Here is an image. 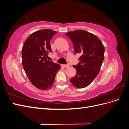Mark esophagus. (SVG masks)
I'll list each match as a JSON object with an SVG mask.
<instances>
[{
	"label": "esophagus",
	"instance_id": "34e87169",
	"mask_svg": "<svg viewBox=\"0 0 129 129\" xmlns=\"http://www.w3.org/2000/svg\"><path fill=\"white\" fill-rule=\"evenodd\" d=\"M62 66L64 68H68L69 67V64H62Z\"/></svg>",
	"mask_w": 129,
	"mask_h": 129
}]
</instances>
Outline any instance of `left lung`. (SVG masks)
Segmentation results:
<instances>
[{
	"instance_id": "1",
	"label": "left lung",
	"mask_w": 129,
	"mask_h": 129,
	"mask_svg": "<svg viewBox=\"0 0 129 129\" xmlns=\"http://www.w3.org/2000/svg\"><path fill=\"white\" fill-rule=\"evenodd\" d=\"M65 34L72 40L75 53L81 55L79 63L73 66L76 74L70 81L76 88H85L100 72L104 60V46L96 36L84 30L72 31Z\"/></svg>"
}]
</instances>
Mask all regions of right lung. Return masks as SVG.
I'll use <instances>...</instances> for the list:
<instances>
[{
	"label": "right lung",
	"instance_id": "1",
	"mask_svg": "<svg viewBox=\"0 0 129 129\" xmlns=\"http://www.w3.org/2000/svg\"><path fill=\"white\" fill-rule=\"evenodd\" d=\"M56 32L49 29L36 31L27 38L22 48V66L28 79L35 87L47 90L55 80L60 65L47 59L52 52L50 41Z\"/></svg>",
	"mask_w": 129,
	"mask_h": 129
}]
</instances>
